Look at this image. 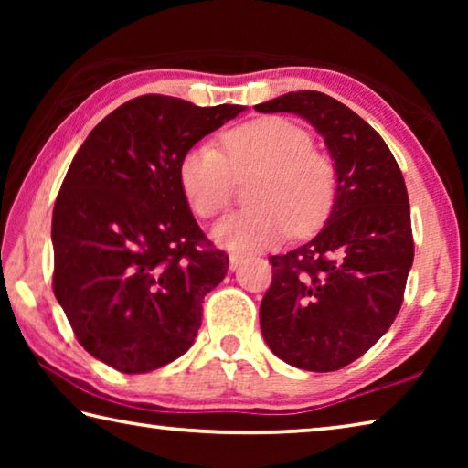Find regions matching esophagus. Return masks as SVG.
Masks as SVG:
<instances>
[{
	"label": "esophagus",
	"instance_id": "obj_1",
	"mask_svg": "<svg viewBox=\"0 0 468 468\" xmlns=\"http://www.w3.org/2000/svg\"><path fill=\"white\" fill-rule=\"evenodd\" d=\"M243 260H245L243 253L231 251V253H229V268H231V271H237V268H239V264L243 262Z\"/></svg>",
	"mask_w": 468,
	"mask_h": 468
}]
</instances>
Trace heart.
I'll list each match as a JSON object with an SVG mask.
<instances>
[{"mask_svg":"<svg viewBox=\"0 0 468 468\" xmlns=\"http://www.w3.org/2000/svg\"><path fill=\"white\" fill-rule=\"evenodd\" d=\"M217 146L200 144L181 156L179 184L194 212L210 218L233 194V171L262 169L253 200L212 229L229 250H264L297 233L318 229L330 215L336 177L330 158L312 148V136L284 117H260L225 132Z\"/></svg>","mask_w":468,"mask_h":468,"instance_id":"b5f03b06","label":"heart"}]
</instances>
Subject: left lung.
Returning <instances> with one entry per match:
<instances>
[{
  "label": "left lung",
  "mask_w": 468,
  "mask_h": 468,
  "mask_svg": "<svg viewBox=\"0 0 468 468\" xmlns=\"http://www.w3.org/2000/svg\"><path fill=\"white\" fill-rule=\"evenodd\" d=\"M256 111L310 122L336 173L322 231L271 256L272 284L260 305V328L289 366L336 371L369 351L402 305L415 256L405 179L382 136L328 94L289 92Z\"/></svg>",
  "instance_id": "1"
}]
</instances>
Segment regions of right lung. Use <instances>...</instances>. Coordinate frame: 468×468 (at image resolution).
<instances>
[{
	"instance_id": "obj_1",
	"label": "right lung",
	"mask_w": 468,
	"mask_h": 468,
	"mask_svg": "<svg viewBox=\"0 0 468 468\" xmlns=\"http://www.w3.org/2000/svg\"><path fill=\"white\" fill-rule=\"evenodd\" d=\"M241 111L144 94L109 113L69 165L51 220L53 292L78 343L117 371L146 374L194 345L229 256L197 227L179 163Z\"/></svg>"
}]
</instances>
